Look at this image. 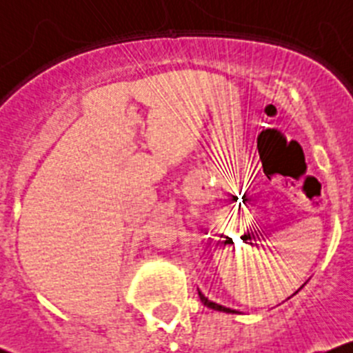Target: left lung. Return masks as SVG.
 I'll list each match as a JSON object with an SVG mask.
<instances>
[{"label":"left lung","instance_id":"8db88e82","mask_svg":"<svg viewBox=\"0 0 353 353\" xmlns=\"http://www.w3.org/2000/svg\"><path fill=\"white\" fill-rule=\"evenodd\" d=\"M199 297H201L202 303H204L205 307H209V309H214V310H219V312H225V314H234V312H236L232 309H228V307H224V305H219V303H216V302H210L209 299L204 297V295H202L201 292H199Z\"/></svg>","mask_w":353,"mask_h":353}]
</instances>
